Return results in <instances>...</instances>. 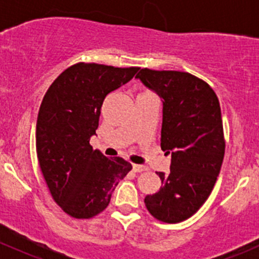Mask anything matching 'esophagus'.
Wrapping results in <instances>:
<instances>
[{
	"instance_id": "obj_1",
	"label": "esophagus",
	"mask_w": 259,
	"mask_h": 259,
	"mask_svg": "<svg viewBox=\"0 0 259 259\" xmlns=\"http://www.w3.org/2000/svg\"><path fill=\"white\" fill-rule=\"evenodd\" d=\"M133 170H134L135 173H142V171L146 170V166L139 165V164H133Z\"/></svg>"
}]
</instances>
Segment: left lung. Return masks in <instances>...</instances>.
<instances>
[{
	"label": "left lung",
	"instance_id": "left-lung-1",
	"mask_svg": "<svg viewBox=\"0 0 259 259\" xmlns=\"http://www.w3.org/2000/svg\"><path fill=\"white\" fill-rule=\"evenodd\" d=\"M135 77L163 99L160 146L171 154L170 171L156 173L160 189L144 203L158 221L179 223L204 204L221 171L226 142L219 100L189 72L140 69Z\"/></svg>",
	"mask_w": 259,
	"mask_h": 259
}]
</instances>
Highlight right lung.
Segmentation results:
<instances>
[{"instance_id":"right-lung-1","label":"right lung","mask_w":259,"mask_h":259,"mask_svg":"<svg viewBox=\"0 0 259 259\" xmlns=\"http://www.w3.org/2000/svg\"><path fill=\"white\" fill-rule=\"evenodd\" d=\"M139 67L79 62L57 76L44 96L36 124V153L55 202L69 215L88 219L110 203L119 180L132 170L120 156L94 150L101 105Z\"/></svg>"}]
</instances>
